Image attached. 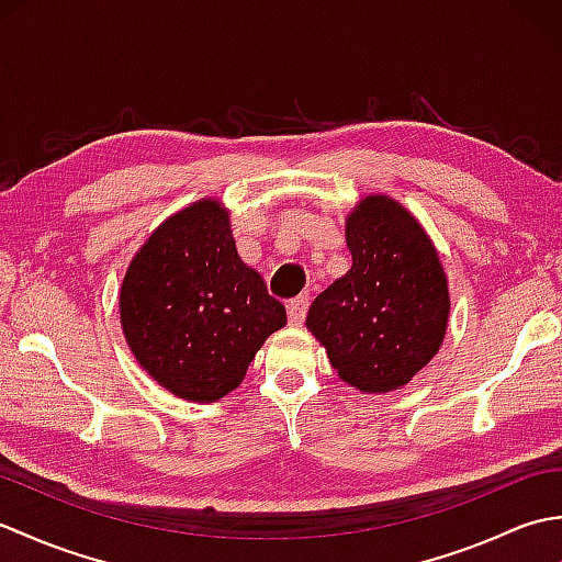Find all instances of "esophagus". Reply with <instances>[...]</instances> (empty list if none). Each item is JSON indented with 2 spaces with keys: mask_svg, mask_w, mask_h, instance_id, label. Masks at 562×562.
<instances>
[{
  "mask_svg": "<svg viewBox=\"0 0 562 562\" xmlns=\"http://www.w3.org/2000/svg\"><path fill=\"white\" fill-rule=\"evenodd\" d=\"M306 308H308V296H296L288 304V318L292 326H302L304 324V316H306Z\"/></svg>",
  "mask_w": 562,
  "mask_h": 562,
  "instance_id": "34e87169",
  "label": "esophagus"
}]
</instances>
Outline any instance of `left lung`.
Listing matches in <instances>:
<instances>
[{
  "label": "left lung",
  "instance_id": "obj_1",
  "mask_svg": "<svg viewBox=\"0 0 562 562\" xmlns=\"http://www.w3.org/2000/svg\"><path fill=\"white\" fill-rule=\"evenodd\" d=\"M352 268L321 292L306 328L345 384L403 389L437 355L449 324V282L423 224L389 195H367L345 217Z\"/></svg>",
  "mask_w": 562,
  "mask_h": 562
}]
</instances>
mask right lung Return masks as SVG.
<instances>
[{"label":"right lung","mask_w":562,"mask_h":562,"mask_svg":"<svg viewBox=\"0 0 562 562\" xmlns=\"http://www.w3.org/2000/svg\"><path fill=\"white\" fill-rule=\"evenodd\" d=\"M121 326L137 364L190 403L238 389L260 345L284 328V306L241 260L229 210L202 198L164 220L130 260Z\"/></svg>","instance_id":"1"}]
</instances>
